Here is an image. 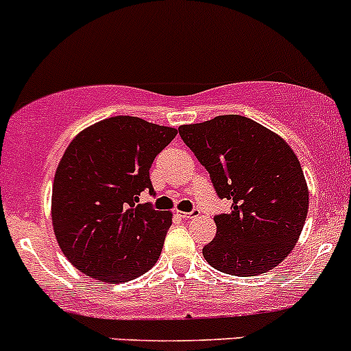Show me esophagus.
Masks as SVG:
<instances>
[{"label":"esophagus","instance_id":"1","mask_svg":"<svg viewBox=\"0 0 351 351\" xmlns=\"http://www.w3.org/2000/svg\"><path fill=\"white\" fill-rule=\"evenodd\" d=\"M178 215H182L183 219H193L200 215V210H198V208H193L192 212H178Z\"/></svg>","mask_w":351,"mask_h":351}]
</instances>
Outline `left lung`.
Returning a JSON list of instances; mask_svg holds the SVG:
<instances>
[{
  "label": "left lung",
  "instance_id": "obj_1",
  "mask_svg": "<svg viewBox=\"0 0 351 351\" xmlns=\"http://www.w3.org/2000/svg\"><path fill=\"white\" fill-rule=\"evenodd\" d=\"M183 143L210 175L229 214L215 215L217 234L202 253L222 274H267L295 246L309 208V189L292 147L241 115L178 127Z\"/></svg>",
  "mask_w": 351,
  "mask_h": 351
}]
</instances>
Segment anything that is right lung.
I'll use <instances>...</instances> for the list:
<instances>
[{"instance_id":"add662e5","label":"right lung","mask_w":351,"mask_h":351,"mask_svg":"<svg viewBox=\"0 0 351 351\" xmlns=\"http://www.w3.org/2000/svg\"><path fill=\"white\" fill-rule=\"evenodd\" d=\"M176 134L119 115L71 141L56 169L52 226L64 256L86 277L120 284L156 265L173 214L139 204V197L154 192L149 168Z\"/></svg>"}]
</instances>
